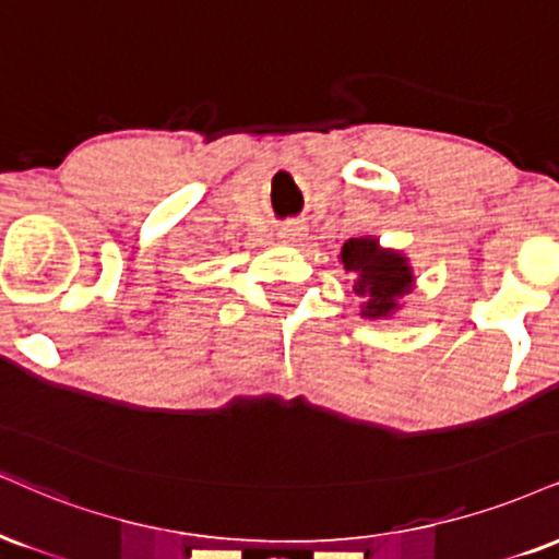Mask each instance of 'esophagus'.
Wrapping results in <instances>:
<instances>
[{"label":"esophagus","mask_w":559,"mask_h":559,"mask_svg":"<svg viewBox=\"0 0 559 559\" xmlns=\"http://www.w3.org/2000/svg\"><path fill=\"white\" fill-rule=\"evenodd\" d=\"M278 237L284 241H297L299 237H305V226L299 221H288V224L278 228Z\"/></svg>","instance_id":"esophagus-1"}]
</instances>
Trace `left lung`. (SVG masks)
<instances>
[{"mask_svg": "<svg viewBox=\"0 0 559 559\" xmlns=\"http://www.w3.org/2000/svg\"><path fill=\"white\" fill-rule=\"evenodd\" d=\"M346 271L356 273L354 294L361 299L365 318H385L395 299L412 288V267L399 252L380 250L374 239H348L341 250Z\"/></svg>", "mask_w": 559, "mask_h": 559, "instance_id": "obj_1", "label": "left lung"}]
</instances>
